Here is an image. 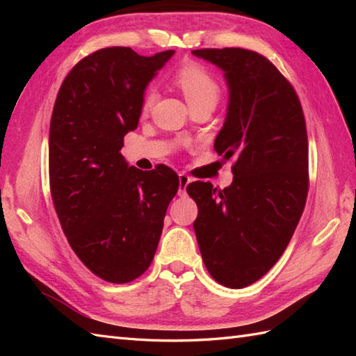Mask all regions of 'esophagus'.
Instances as JSON below:
<instances>
[{"label": "esophagus", "instance_id": "1", "mask_svg": "<svg viewBox=\"0 0 356 356\" xmlns=\"http://www.w3.org/2000/svg\"><path fill=\"white\" fill-rule=\"evenodd\" d=\"M193 182V179L186 172H179V191L180 194L186 193V186Z\"/></svg>", "mask_w": 356, "mask_h": 356}]
</instances>
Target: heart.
<instances>
[{
	"label": "heart",
	"mask_w": 356,
	"mask_h": 356,
	"mask_svg": "<svg viewBox=\"0 0 356 356\" xmlns=\"http://www.w3.org/2000/svg\"><path fill=\"white\" fill-rule=\"evenodd\" d=\"M172 79L179 88L182 90L185 97L190 102L191 107L199 105H214L220 97V84L216 76L211 73L205 65L199 63H185L176 69L172 74ZM157 101L156 88L149 87L142 97V111L148 113Z\"/></svg>",
	"instance_id": "obj_1"
}]
</instances>
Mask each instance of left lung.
I'll return each instance as SVG.
<instances>
[{"mask_svg":"<svg viewBox=\"0 0 356 356\" xmlns=\"http://www.w3.org/2000/svg\"><path fill=\"white\" fill-rule=\"evenodd\" d=\"M225 72L228 113L214 149L234 159L232 184L193 182L203 263L217 283L240 289L260 280L289 245L307 199L309 147L303 108L268 58L226 47L193 50Z\"/></svg>","mask_w":356,"mask_h":356,"instance_id":"obj_1","label":"left lung"}]
</instances>
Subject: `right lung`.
I'll use <instances>...</instances> for the list:
<instances>
[{
    "instance_id": "add662e5",
    "label": "right lung",
    "mask_w": 356,
    "mask_h": 356,
    "mask_svg": "<svg viewBox=\"0 0 356 356\" xmlns=\"http://www.w3.org/2000/svg\"><path fill=\"white\" fill-rule=\"evenodd\" d=\"M172 55L96 50L69 72L53 107V205L74 254L105 282L124 284L148 269L179 190L166 165L140 171L120 154L124 136L138 127L145 87Z\"/></svg>"
}]
</instances>
